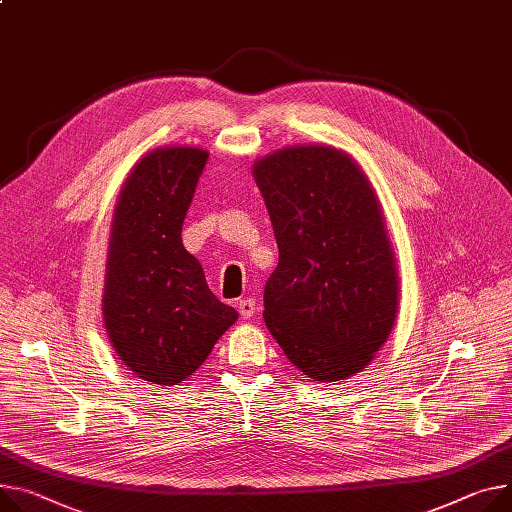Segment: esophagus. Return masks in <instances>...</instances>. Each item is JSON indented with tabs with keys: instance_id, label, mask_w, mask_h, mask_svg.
Instances as JSON below:
<instances>
[{
	"instance_id": "obj_1",
	"label": "esophagus",
	"mask_w": 512,
	"mask_h": 512,
	"mask_svg": "<svg viewBox=\"0 0 512 512\" xmlns=\"http://www.w3.org/2000/svg\"><path fill=\"white\" fill-rule=\"evenodd\" d=\"M238 309H240L242 318H252L258 307H256V301L252 297H244V299L238 301Z\"/></svg>"
}]
</instances>
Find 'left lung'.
Here are the masks:
<instances>
[{"label": "left lung", "mask_w": 512, "mask_h": 512, "mask_svg": "<svg viewBox=\"0 0 512 512\" xmlns=\"http://www.w3.org/2000/svg\"><path fill=\"white\" fill-rule=\"evenodd\" d=\"M279 246L264 322L287 359L330 383L365 369L398 311V272L377 196L334 147H287L254 166Z\"/></svg>", "instance_id": "1"}]
</instances>
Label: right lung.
<instances>
[{
	"mask_svg": "<svg viewBox=\"0 0 512 512\" xmlns=\"http://www.w3.org/2000/svg\"><path fill=\"white\" fill-rule=\"evenodd\" d=\"M207 160L209 153L194 147L147 153L114 213L104 324L121 361L157 385L192 375L238 320L182 246V223Z\"/></svg>",
	"mask_w": 512,
	"mask_h": 512,
	"instance_id": "right-lung-1",
	"label": "right lung"
}]
</instances>
